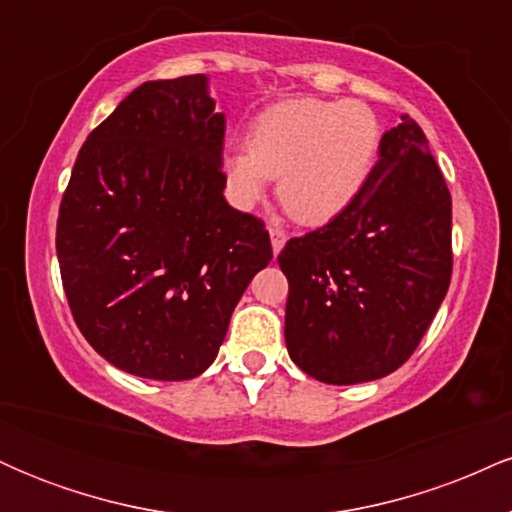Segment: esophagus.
Listing matches in <instances>:
<instances>
[{"instance_id":"1","label":"esophagus","mask_w":512,"mask_h":512,"mask_svg":"<svg viewBox=\"0 0 512 512\" xmlns=\"http://www.w3.org/2000/svg\"><path fill=\"white\" fill-rule=\"evenodd\" d=\"M269 238H272L274 255H279L281 248L286 245V240H289V233H286V228L279 226V223H272V226H269Z\"/></svg>"}]
</instances>
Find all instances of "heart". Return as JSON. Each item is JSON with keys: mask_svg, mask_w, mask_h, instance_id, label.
Instances as JSON below:
<instances>
[{"mask_svg": "<svg viewBox=\"0 0 512 512\" xmlns=\"http://www.w3.org/2000/svg\"><path fill=\"white\" fill-rule=\"evenodd\" d=\"M380 144L383 127L366 103L293 98L257 115L248 146L226 151L223 168L240 204L257 202L279 178V199L293 219L325 223L361 195Z\"/></svg>", "mask_w": 512, "mask_h": 512, "instance_id": "b5f03b06", "label": "heart"}]
</instances>
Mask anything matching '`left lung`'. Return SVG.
I'll list each match as a JSON object with an SVG mask.
<instances>
[{
  "mask_svg": "<svg viewBox=\"0 0 512 512\" xmlns=\"http://www.w3.org/2000/svg\"><path fill=\"white\" fill-rule=\"evenodd\" d=\"M286 349L310 378L356 385L414 354L452 276V199L421 127L383 134L351 207L279 252Z\"/></svg>",
  "mask_w": 512,
  "mask_h": 512,
  "instance_id": "1",
  "label": "left lung"
}]
</instances>
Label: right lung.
<instances>
[{
  "mask_svg": "<svg viewBox=\"0 0 512 512\" xmlns=\"http://www.w3.org/2000/svg\"><path fill=\"white\" fill-rule=\"evenodd\" d=\"M223 132L207 76L146 81L76 158L57 216L62 286L86 342L125 373H204L272 260L264 221L223 199Z\"/></svg>",
  "mask_w": 512,
  "mask_h": 512,
  "instance_id": "obj_1",
  "label": "right lung"
}]
</instances>
